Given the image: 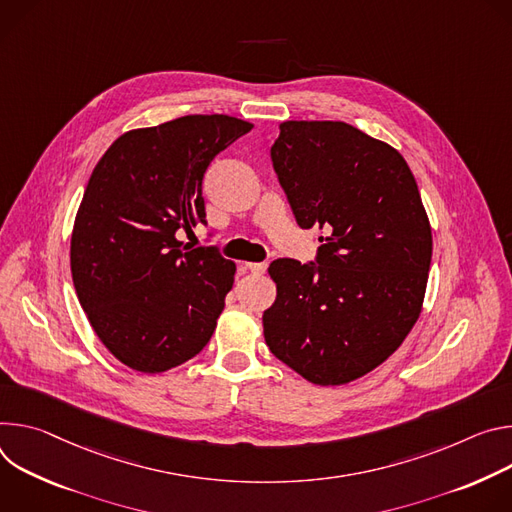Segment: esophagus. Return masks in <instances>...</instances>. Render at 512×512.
Returning a JSON list of instances; mask_svg holds the SVG:
<instances>
[{"mask_svg": "<svg viewBox=\"0 0 512 512\" xmlns=\"http://www.w3.org/2000/svg\"><path fill=\"white\" fill-rule=\"evenodd\" d=\"M242 268L250 270L254 274H264L266 272V262H244Z\"/></svg>", "mask_w": 512, "mask_h": 512, "instance_id": "esophagus-1", "label": "esophagus"}]
</instances>
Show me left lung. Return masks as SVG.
I'll list each match as a JSON object with an SVG mask.
<instances>
[{
	"instance_id": "8db88e82",
	"label": "left lung",
	"mask_w": 512,
	"mask_h": 512,
	"mask_svg": "<svg viewBox=\"0 0 512 512\" xmlns=\"http://www.w3.org/2000/svg\"><path fill=\"white\" fill-rule=\"evenodd\" d=\"M272 166L303 230H325L317 266H268L270 352L319 386L348 384L390 358L417 323L433 238L417 181L390 144L344 122L278 126Z\"/></svg>"
}]
</instances>
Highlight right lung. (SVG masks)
Returning <instances> with one entry per match:
<instances>
[{"instance_id": "right-lung-1", "label": "right lung", "mask_w": 512, "mask_h": 512, "mask_svg": "<svg viewBox=\"0 0 512 512\" xmlns=\"http://www.w3.org/2000/svg\"><path fill=\"white\" fill-rule=\"evenodd\" d=\"M250 122L213 113L122 134L95 164L71 236L79 303L122 364L166 372L211 339L234 287L236 264L177 240L205 223L209 162Z\"/></svg>"}]
</instances>
